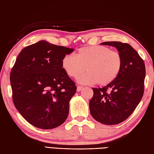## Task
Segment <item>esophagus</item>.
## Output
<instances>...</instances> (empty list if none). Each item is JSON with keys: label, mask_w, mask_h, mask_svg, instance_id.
<instances>
[{"label": "esophagus", "mask_w": 154, "mask_h": 154, "mask_svg": "<svg viewBox=\"0 0 154 154\" xmlns=\"http://www.w3.org/2000/svg\"><path fill=\"white\" fill-rule=\"evenodd\" d=\"M83 88V86H77V91L78 92H80V91Z\"/></svg>", "instance_id": "esophagus-1"}]
</instances>
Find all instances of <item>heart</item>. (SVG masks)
<instances>
[{
    "label": "heart",
    "instance_id": "obj_1",
    "mask_svg": "<svg viewBox=\"0 0 154 154\" xmlns=\"http://www.w3.org/2000/svg\"><path fill=\"white\" fill-rule=\"evenodd\" d=\"M65 72L72 78L88 72L78 78L83 84L98 83L107 86L114 82L120 74L123 66V59L120 52L104 46H84L78 49L77 55L66 54L62 60Z\"/></svg>",
    "mask_w": 154,
    "mask_h": 154
}]
</instances>
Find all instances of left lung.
Segmentation results:
<instances>
[{
    "instance_id": "left-lung-1",
    "label": "left lung",
    "mask_w": 154,
    "mask_h": 154,
    "mask_svg": "<svg viewBox=\"0 0 154 154\" xmlns=\"http://www.w3.org/2000/svg\"><path fill=\"white\" fill-rule=\"evenodd\" d=\"M114 46L123 59L120 74L114 82L102 88H92L89 103L92 116L106 125L120 124L132 114L142 100L146 76L145 64L130 45L121 42H105Z\"/></svg>"
}]
</instances>
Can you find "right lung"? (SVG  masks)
Returning a JSON list of instances; mask_svg holds the SVG:
<instances>
[{
    "mask_svg": "<svg viewBox=\"0 0 154 154\" xmlns=\"http://www.w3.org/2000/svg\"><path fill=\"white\" fill-rule=\"evenodd\" d=\"M73 51L40 40L25 47L16 60L10 76L12 100L34 126L52 129L67 119L76 86L64 70L62 60Z\"/></svg>",
    "mask_w": 154,
    "mask_h": 154,
    "instance_id": "add662e5",
    "label": "right lung"
}]
</instances>
